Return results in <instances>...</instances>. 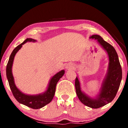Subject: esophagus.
Masks as SVG:
<instances>
[{
    "label": "esophagus",
    "mask_w": 128,
    "mask_h": 128,
    "mask_svg": "<svg viewBox=\"0 0 128 128\" xmlns=\"http://www.w3.org/2000/svg\"><path fill=\"white\" fill-rule=\"evenodd\" d=\"M72 68H73V66H72V65L70 64H67L66 66V70H69V69H71Z\"/></svg>",
    "instance_id": "1"
}]
</instances>
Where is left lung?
I'll list each match as a JSON object with an SVG mask.
<instances>
[{"instance_id": "left-lung-1", "label": "left lung", "mask_w": 128, "mask_h": 128, "mask_svg": "<svg viewBox=\"0 0 128 128\" xmlns=\"http://www.w3.org/2000/svg\"><path fill=\"white\" fill-rule=\"evenodd\" d=\"M90 38L97 40L107 52L109 59L107 72L99 94L95 96L91 97L82 92L77 77L75 80V88L78 98L84 104L92 108H98L111 102L114 98L122 79V69L118 54L113 46L104 40L99 35H92Z\"/></svg>"}]
</instances>
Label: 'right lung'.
I'll list each match as a JSON object with an SVG mask.
<instances>
[{"label":"right lung","mask_w":128,"mask_h":128,"mask_svg":"<svg viewBox=\"0 0 128 128\" xmlns=\"http://www.w3.org/2000/svg\"><path fill=\"white\" fill-rule=\"evenodd\" d=\"M28 42H36V40L32 38H27L21 43L17 46L10 55L9 60L6 68V76L9 83V85L15 99L19 103L33 109H39L46 106L47 104L50 103L54 96L55 92L56 86L60 78L64 74L65 70H62L58 72L51 77L49 81L47 90L42 93L36 95H28L24 94L18 89L15 85L14 77L12 74V66L14 56L19 50L22 47V45Z\"/></svg>","instance_id":"right-lung-1"}]
</instances>
